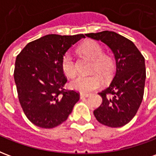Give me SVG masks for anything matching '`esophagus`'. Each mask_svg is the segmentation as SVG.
Listing matches in <instances>:
<instances>
[{
	"mask_svg": "<svg viewBox=\"0 0 156 156\" xmlns=\"http://www.w3.org/2000/svg\"><path fill=\"white\" fill-rule=\"evenodd\" d=\"M89 95H90V94H80V98H88Z\"/></svg>",
	"mask_w": 156,
	"mask_h": 156,
	"instance_id": "esophagus-1",
	"label": "esophagus"
}]
</instances>
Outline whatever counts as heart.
<instances>
[{
	"label": "heart",
	"mask_w": 156,
	"mask_h": 156,
	"mask_svg": "<svg viewBox=\"0 0 156 156\" xmlns=\"http://www.w3.org/2000/svg\"><path fill=\"white\" fill-rule=\"evenodd\" d=\"M81 53L93 60L92 71H95L103 76L108 78L114 72L115 62L109 55L104 54L103 48L96 41H89L80 47ZM61 66L62 71L68 77H73L76 73L73 56L70 51H67L62 58ZM102 85V79L97 73L83 76L79 75L71 82V87L81 93H89L98 88Z\"/></svg>",
	"instance_id": "heart-1"
}]
</instances>
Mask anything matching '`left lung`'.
I'll use <instances>...</instances> for the list:
<instances>
[{
	"label": "left lung",
	"mask_w": 156,
	"mask_h": 156,
	"mask_svg": "<svg viewBox=\"0 0 156 156\" xmlns=\"http://www.w3.org/2000/svg\"><path fill=\"white\" fill-rule=\"evenodd\" d=\"M86 37L107 45L116 62L115 77L108 88L98 93L103 103L94 115L104 125L122 127L134 117L143 99L146 78L144 58L133 41L115 32L88 33Z\"/></svg>",
	"instance_id": "obj_1"
}]
</instances>
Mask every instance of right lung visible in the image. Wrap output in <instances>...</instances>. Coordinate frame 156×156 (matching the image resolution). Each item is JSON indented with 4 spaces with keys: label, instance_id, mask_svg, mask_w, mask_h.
<instances>
[{
    "label": "right lung",
    "instance_id": "right-lung-1",
    "mask_svg": "<svg viewBox=\"0 0 156 156\" xmlns=\"http://www.w3.org/2000/svg\"><path fill=\"white\" fill-rule=\"evenodd\" d=\"M83 34H50L29 42L16 57L14 70L19 102L32 124L51 129L67 120L79 94L64 88L62 56Z\"/></svg>",
    "mask_w": 156,
    "mask_h": 156
}]
</instances>
